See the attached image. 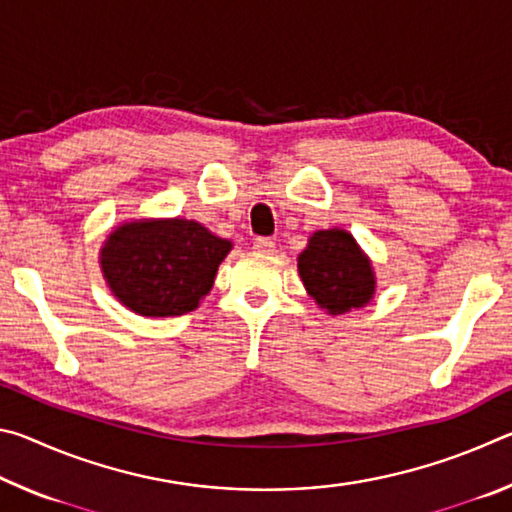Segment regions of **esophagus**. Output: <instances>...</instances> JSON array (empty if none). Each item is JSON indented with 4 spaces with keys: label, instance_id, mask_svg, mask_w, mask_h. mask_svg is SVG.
I'll use <instances>...</instances> for the list:
<instances>
[{
    "label": "esophagus",
    "instance_id": "obj_1",
    "mask_svg": "<svg viewBox=\"0 0 512 512\" xmlns=\"http://www.w3.org/2000/svg\"><path fill=\"white\" fill-rule=\"evenodd\" d=\"M253 248L259 250V253H273L275 250V241L268 239V237H257L253 241Z\"/></svg>",
    "mask_w": 512,
    "mask_h": 512
}]
</instances>
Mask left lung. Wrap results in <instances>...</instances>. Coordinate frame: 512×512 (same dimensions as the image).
<instances>
[{
	"mask_svg": "<svg viewBox=\"0 0 512 512\" xmlns=\"http://www.w3.org/2000/svg\"><path fill=\"white\" fill-rule=\"evenodd\" d=\"M309 296L329 314L363 307L375 293L372 266L345 230H320L298 257Z\"/></svg>",
	"mask_w": 512,
	"mask_h": 512,
	"instance_id": "1",
	"label": "left lung"
}]
</instances>
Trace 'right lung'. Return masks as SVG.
I'll list each match as a JSON object with an SVG mask.
<instances>
[{"label": "right lung", "mask_w": 512, "mask_h": 512, "mask_svg": "<svg viewBox=\"0 0 512 512\" xmlns=\"http://www.w3.org/2000/svg\"><path fill=\"white\" fill-rule=\"evenodd\" d=\"M230 248L196 221H135L110 232L101 268L112 293L135 314L180 316L210 293Z\"/></svg>", "instance_id": "right-lung-1"}]
</instances>
